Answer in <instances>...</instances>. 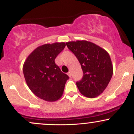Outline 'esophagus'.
Listing matches in <instances>:
<instances>
[{
	"instance_id": "esophagus-1",
	"label": "esophagus",
	"mask_w": 134,
	"mask_h": 134,
	"mask_svg": "<svg viewBox=\"0 0 134 134\" xmlns=\"http://www.w3.org/2000/svg\"><path fill=\"white\" fill-rule=\"evenodd\" d=\"M67 74H68V76L70 77H72V73H71V72H70V71H69Z\"/></svg>"
}]
</instances>
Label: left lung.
Masks as SVG:
<instances>
[{
  "label": "left lung",
  "instance_id": "obj_1",
  "mask_svg": "<svg viewBox=\"0 0 134 134\" xmlns=\"http://www.w3.org/2000/svg\"><path fill=\"white\" fill-rule=\"evenodd\" d=\"M77 58L83 71L81 81L76 82L79 91L87 98L101 94L108 85L113 69L108 52L93 43L85 40L66 43Z\"/></svg>",
  "mask_w": 134,
  "mask_h": 134
}]
</instances>
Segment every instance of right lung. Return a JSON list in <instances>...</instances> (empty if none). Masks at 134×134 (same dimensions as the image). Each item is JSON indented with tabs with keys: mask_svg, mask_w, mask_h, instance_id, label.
I'll return each instance as SVG.
<instances>
[{
	"mask_svg": "<svg viewBox=\"0 0 134 134\" xmlns=\"http://www.w3.org/2000/svg\"><path fill=\"white\" fill-rule=\"evenodd\" d=\"M65 47L64 42L43 44L24 62L23 74L27 85L36 96L44 101L52 102L60 98L69 79L55 62Z\"/></svg>",
	"mask_w": 134,
	"mask_h": 134,
	"instance_id": "obj_1",
	"label": "right lung"
}]
</instances>
